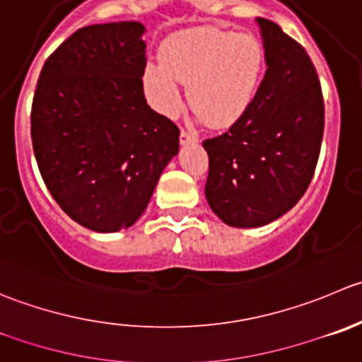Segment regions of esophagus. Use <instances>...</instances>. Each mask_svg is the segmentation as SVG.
<instances>
[{"label": "esophagus", "instance_id": "1", "mask_svg": "<svg viewBox=\"0 0 362 362\" xmlns=\"http://www.w3.org/2000/svg\"><path fill=\"white\" fill-rule=\"evenodd\" d=\"M189 143H198V136L191 134L187 131L180 132V145H189Z\"/></svg>", "mask_w": 362, "mask_h": 362}]
</instances>
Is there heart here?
<instances>
[{
    "instance_id": "b5f03b06",
    "label": "heart",
    "mask_w": 362,
    "mask_h": 362,
    "mask_svg": "<svg viewBox=\"0 0 362 362\" xmlns=\"http://www.w3.org/2000/svg\"><path fill=\"white\" fill-rule=\"evenodd\" d=\"M265 69V49L252 35L194 28L166 42L160 59L146 63L143 93L159 115L173 118L189 100L202 120L230 127L255 100Z\"/></svg>"
}]
</instances>
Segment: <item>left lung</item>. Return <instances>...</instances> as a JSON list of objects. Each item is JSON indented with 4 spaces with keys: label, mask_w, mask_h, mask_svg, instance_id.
Segmentation results:
<instances>
[{
    "label": "left lung",
    "mask_w": 362,
    "mask_h": 362,
    "mask_svg": "<svg viewBox=\"0 0 362 362\" xmlns=\"http://www.w3.org/2000/svg\"><path fill=\"white\" fill-rule=\"evenodd\" d=\"M256 24L265 76L244 117L203 141L205 196L228 226L258 228L279 219L313 178L324 136V99L310 56L272 21Z\"/></svg>",
    "instance_id": "8db88e82"
}]
</instances>
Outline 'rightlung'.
Returning <instances> with one entry per match:
<instances>
[{
	"label": "right lung",
	"mask_w": 362,
	"mask_h": 362,
	"mask_svg": "<svg viewBox=\"0 0 362 362\" xmlns=\"http://www.w3.org/2000/svg\"><path fill=\"white\" fill-rule=\"evenodd\" d=\"M145 31L136 21L81 28L49 56L35 90L42 178L70 219L99 233L141 217L178 153L180 131L143 93Z\"/></svg>",
	"instance_id": "1"
}]
</instances>
